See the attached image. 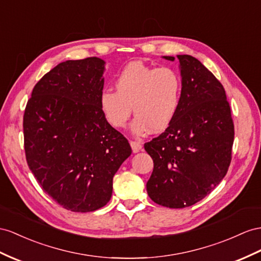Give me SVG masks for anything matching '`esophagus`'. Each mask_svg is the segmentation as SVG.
<instances>
[{
	"instance_id": "1",
	"label": "esophagus",
	"mask_w": 261,
	"mask_h": 261,
	"mask_svg": "<svg viewBox=\"0 0 261 261\" xmlns=\"http://www.w3.org/2000/svg\"><path fill=\"white\" fill-rule=\"evenodd\" d=\"M130 145H131V148H132V151L135 152V153L139 152L140 150L142 149V144L140 143V142H137V141H131Z\"/></svg>"
}]
</instances>
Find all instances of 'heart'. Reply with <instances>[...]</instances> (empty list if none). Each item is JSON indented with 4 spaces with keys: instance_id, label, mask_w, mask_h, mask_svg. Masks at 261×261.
Listing matches in <instances>:
<instances>
[{
    "instance_id": "b5f03b06",
    "label": "heart",
    "mask_w": 261,
    "mask_h": 261,
    "mask_svg": "<svg viewBox=\"0 0 261 261\" xmlns=\"http://www.w3.org/2000/svg\"><path fill=\"white\" fill-rule=\"evenodd\" d=\"M116 91L105 89L99 103L113 128H123L131 117L136 119L131 130L137 136L150 130L164 131L178 110L182 95V79L170 67H152L142 62H132L119 72L115 80Z\"/></svg>"
}]
</instances>
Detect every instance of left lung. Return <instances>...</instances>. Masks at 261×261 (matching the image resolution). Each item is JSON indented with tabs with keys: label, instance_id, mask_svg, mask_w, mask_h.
Returning a JSON list of instances; mask_svg holds the SVG:
<instances>
[{
	"label": "left lung",
	"instance_id": "1",
	"mask_svg": "<svg viewBox=\"0 0 261 261\" xmlns=\"http://www.w3.org/2000/svg\"><path fill=\"white\" fill-rule=\"evenodd\" d=\"M177 59L182 95L176 116L163 133L144 143L153 160L146 192L170 208L194 205L216 188L228 171L235 136L223 85L195 57Z\"/></svg>",
	"mask_w": 261,
	"mask_h": 261
}]
</instances>
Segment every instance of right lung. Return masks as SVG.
I'll return each mask as SVG.
<instances>
[{
  "label": "right lung",
  "instance_id": "obj_1",
  "mask_svg": "<svg viewBox=\"0 0 261 261\" xmlns=\"http://www.w3.org/2000/svg\"><path fill=\"white\" fill-rule=\"evenodd\" d=\"M103 70L98 57L58 64L35 85L24 111L29 168L46 194L71 212L108 203L113 175L132 152L100 108Z\"/></svg>",
  "mask_w": 261,
  "mask_h": 261
}]
</instances>
